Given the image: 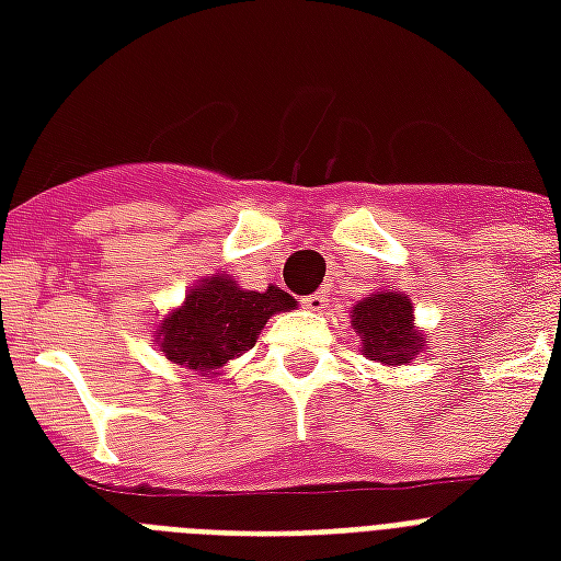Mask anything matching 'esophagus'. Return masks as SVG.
Masks as SVG:
<instances>
[{
  "label": "esophagus",
  "mask_w": 561,
  "mask_h": 561,
  "mask_svg": "<svg viewBox=\"0 0 561 561\" xmlns=\"http://www.w3.org/2000/svg\"><path fill=\"white\" fill-rule=\"evenodd\" d=\"M302 306H306L308 311H325L329 297H325V290H314V294H308V297L302 299Z\"/></svg>",
  "instance_id": "esophagus-1"
}]
</instances>
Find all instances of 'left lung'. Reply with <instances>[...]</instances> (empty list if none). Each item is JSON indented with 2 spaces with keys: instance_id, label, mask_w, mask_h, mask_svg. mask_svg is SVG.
Wrapping results in <instances>:
<instances>
[{
  "instance_id": "8db88e82",
  "label": "left lung",
  "mask_w": 561,
  "mask_h": 561,
  "mask_svg": "<svg viewBox=\"0 0 561 561\" xmlns=\"http://www.w3.org/2000/svg\"><path fill=\"white\" fill-rule=\"evenodd\" d=\"M352 325L364 337V355L390 367L408 364L422 350V334L413 329V306L399 290H383L358 302Z\"/></svg>"
}]
</instances>
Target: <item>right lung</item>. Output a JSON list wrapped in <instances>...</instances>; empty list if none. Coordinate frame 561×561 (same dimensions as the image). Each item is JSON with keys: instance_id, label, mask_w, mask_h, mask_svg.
Segmentation results:
<instances>
[{"instance_id": "obj_1", "label": "right lung", "mask_w": 561, "mask_h": 561, "mask_svg": "<svg viewBox=\"0 0 561 561\" xmlns=\"http://www.w3.org/2000/svg\"><path fill=\"white\" fill-rule=\"evenodd\" d=\"M294 308L279 288L244 290L227 276H211L188 290L186 306L165 317L157 332L165 358L194 373H211L255 346V334L276 311Z\"/></svg>"}]
</instances>
